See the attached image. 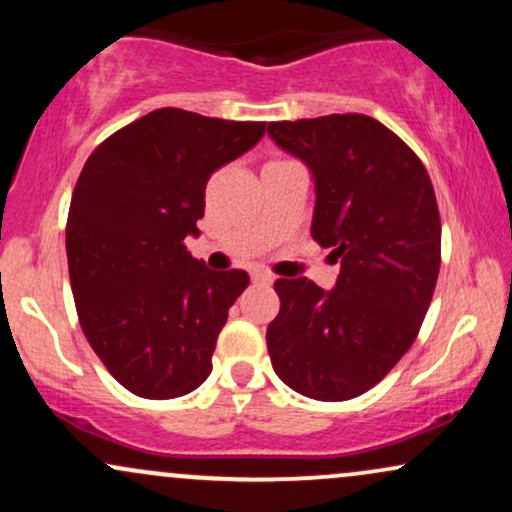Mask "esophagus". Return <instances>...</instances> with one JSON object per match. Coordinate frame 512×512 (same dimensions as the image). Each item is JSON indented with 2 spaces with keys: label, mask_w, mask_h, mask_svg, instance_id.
Returning <instances> with one entry per match:
<instances>
[{
  "label": "esophagus",
  "mask_w": 512,
  "mask_h": 512,
  "mask_svg": "<svg viewBox=\"0 0 512 512\" xmlns=\"http://www.w3.org/2000/svg\"><path fill=\"white\" fill-rule=\"evenodd\" d=\"M250 279H252V284H257V286H272L274 284V276L269 272H262V269H255V272L250 274Z\"/></svg>",
  "instance_id": "obj_1"
}]
</instances>
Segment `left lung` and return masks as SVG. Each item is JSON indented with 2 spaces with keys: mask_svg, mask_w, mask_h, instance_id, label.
<instances>
[{
  "mask_svg": "<svg viewBox=\"0 0 512 512\" xmlns=\"http://www.w3.org/2000/svg\"><path fill=\"white\" fill-rule=\"evenodd\" d=\"M313 170V238L342 264L332 291L276 279L272 366L291 390L344 402L378 385L421 330L440 272V214L421 158L368 115L269 122Z\"/></svg>",
  "mask_w": 512,
  "mask_h": 512,
  "instance_id": "1",
  "label": "left lung"
}]
</instances>
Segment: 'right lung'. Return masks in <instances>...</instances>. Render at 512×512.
Instances as JSON below:
<instances>
[{
	"instance_id": "add662e5",
	"label": "right lung",
	"mask_w": 512,
	"mask_h": 512,
	"mask_svg": "<svg viewBox=\"0 0 512 512\" xmlns=\"http://www.w3.org/2000/svg\"><path fill=\"white\" fill-rule=\"evenodd\" d=\"M267 122L161 108L88 156L67 216L69 281L88 344L144 399L197 390L243 269L211 272L187 252L214 170L262 139Z\"/></svg>"
}]
</instances>
